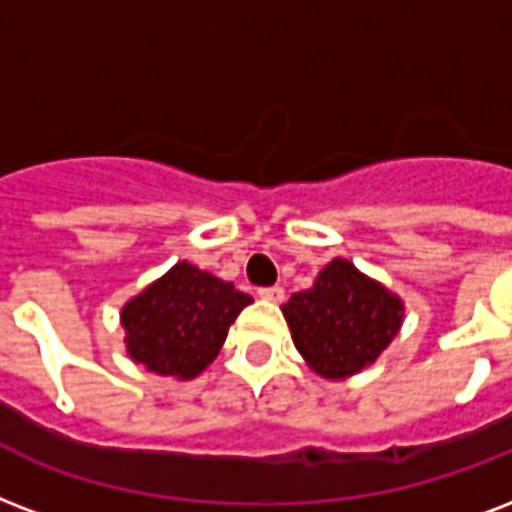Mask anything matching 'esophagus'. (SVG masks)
<instances>
[{"label":"esophagus","mask_w":512,"mask_h":512,"mask_svg":"<svg viewBox=\"0 0 512 512\" xmlns=\"http://www.w3.org/2000/svg\"><path fill=\"white\" fill-rule=\"evenodd\" d=\"M257 298L268 300V303H282L284 290L282 287H263V290H257Z\"/></svg>","instance_id":"34e87169"}]
</instances>
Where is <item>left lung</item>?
<instances>
[{"mask_svg": "<svg viewBox=\"0 0 512 512\" xmlns=\"http://www.w3.org/2000/svg\"><path fill=\"white\" fill-rule=\"evenodd\" d=\"M282 314L308 368L343 381L370 368L395 341L405 303L351 260L333 257L308 290L284 303Z\"/></svg>", "mask_w": 512, "mask_h": 512, "instance_id": "left-lung-1", "label": "left lung"}]
</instances>
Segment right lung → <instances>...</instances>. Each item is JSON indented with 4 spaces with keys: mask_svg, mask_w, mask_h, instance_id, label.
Here are the masks:
<instances>
[{
    "mask_svg": "<svg viewBox=\"0 0 512 512\" xmlns=\"http://www.w3.org/2000/svg\"><path fill=\"white\" fill-rule=\"evenodd\" d=\"M252 298L230 282L179 260L120 308L128 357L155 376H201Z\"/></svg>",
    "mask_w": 512,
    "mask_h": 512,
    "instance_id": "add662e5",
    "label": "right lung"
}]
</instances>
